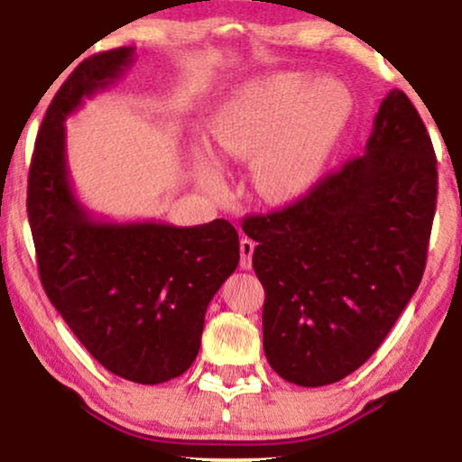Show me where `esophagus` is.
Masks as SVG:
<instances>
[{
    "label": "esophagus",
    "instance_id": "1",
    "mask_svg": "<svg viewBox=\"0 0 462 462\" xmlns=\"http://www.w3.org/2000/svg\"><path fill=\"white\" fill-rule=\"evenodd\" d=\"M239 252H242V258H239V267L242 269H252V254H254V242L248 237H242L239 242Z\"/></svg>",
    "mask_w": 462,
    "mask_h": 462
}]
</instances>
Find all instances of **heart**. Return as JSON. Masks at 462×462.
Returning <instances> with one entry per match:
<instances>
[{"mask_svg": "<svg viewBox=\"0 0 462 462\" xmlns=\"http://www.w3.org/2000/svg\"><path fill=\"white\" fill-rule=\"evenodd\" d=\"M351 116V94L337 79L307 86L300 75L256 81L229 100L210 122L220 160L252 162L254 185L282 201L305 191L324 168ZM193 172L210 191L225 187V170L204 147L193 151Z\"/></svg>", "mask_w": 462, "mask_h": 462, "instance_id": "heart-1", "label": "heart"}]
</instances>
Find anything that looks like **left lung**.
Wrapping results in <instances>:
<instances>
[{"label":"left lung","instance_id":"1","mask_svg":"<svg viewBox=\"0 0 462 462\" xmlns=\"http://www.w3.org/2000/svg\"><path fill=\"white\" fill-rule=\"evenodd\" d=\"M435 166L419 111L391 90L364 155L296 204L244 220L264 288V356L283 381H343L381 346L425 273Z\"/></svg>","mask_w":462,"mask_h":462}]
</instances>
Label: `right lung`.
Here are the masks:
<instances>
[{
	"label": "right lung",
	"instance_id": "add662e5",
	"mask_svg": "<svg viewBox=\"0 0 462 462\" xmlns=\"http://www.w3.org/2000/svg\"><path fill=\"white\" fill-rule=\"evenodd\" d=\"M132 62V46L90 56L56 92L35 141L27 212L42 286L79 343L113 374L160 384L198 357L208 305L237 269L239 237L225 218L113 223L78 199L65 119Z\"/></svg>",
	"mask_w": 462,
	"mask_h": 462
}]
</instances>
